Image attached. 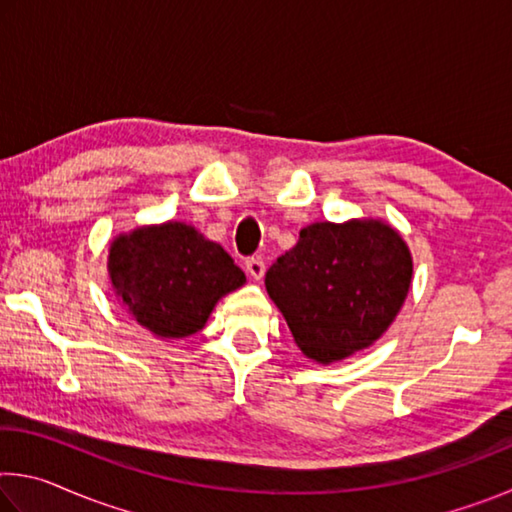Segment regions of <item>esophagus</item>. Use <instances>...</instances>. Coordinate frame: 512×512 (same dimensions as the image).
Instances as JSON below:
<instances>
[{
  "label": "esophagus",
  "mask_w": 512,
  "mask_h": 512,
  "mask_svg": "<svg viewBox=\"0 0 512 512\" xmlns=\"http://www.w3.org/2000/svg\"><path fill=\"white\" fill-rule=\"evenodd\" d=\"M264 271H266V266H264V262L259 257H250V259H246V273L250 275V280H262L264 277Z\"/></svg>",
  "instance_id": "34e87169"
}]
</instances>
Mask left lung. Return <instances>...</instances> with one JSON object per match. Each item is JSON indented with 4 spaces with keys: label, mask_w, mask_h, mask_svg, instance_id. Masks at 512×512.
Instances as JSON below:
<instances>
[{
    "label": "left lung",
    "mask_w": 512,
    "mask_h": 512,
    "mask_svg": "<svg viewBox=\"0 0 512 512\" xmlns=\"http://www.w3.org/2000/svg\"><path fill=\"white\" fill-rule=\"evenodd\" d=\"M413 259L379 219L311 223L266 271V291L302 354L341 361L375 343L402 309Z\"/></svg>",
    "instance_id": "left-lung-1"
}]
</instances>
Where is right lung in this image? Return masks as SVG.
Segmentation results:
<instances>
[{"label":"right lung","instance_id":"add662e5","mask_svg":"<svg viewBox=\"0 0 512 512\" xmlns=\"http://www.w3.org/2000/svg\"><path fill=\"white\" fill-rule=\"evenodd\" d=\"M108 273L117 298L137 323L160 339L203 329L225 293L246 275L225 250L192 225H144L110 244Z\"/></svg>","mask_w":512,"mask_h":512}]
</instances>
